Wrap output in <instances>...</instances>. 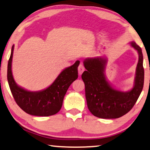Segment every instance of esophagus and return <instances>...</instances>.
Returning <instances> with one entry per match:
<instances>
[{
    "instance_id": "34e87169",
    "label": "esophagus",
    "mask_w": 150,
    "mask_h": 150,
    "mask_svg": "<svg viewBox=\"0 0 150 150\" xmlns=\"http://www.w3.org/2000/svg\"><path fill=\"white\" fill-rule=\"evenodd\" d=\"M84 71H85L84 66L82 64H80L79 67H78V72H79V74L81 75Z\"/></svg>"
}]
</instances>
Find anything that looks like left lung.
Returning a JSON list of instances; mask_svg holds the SVG:
<instances>
[{"label":"left lung","mask_w":150,"mask_h":150,"mask_svg":"<svg viewBox=\"0 0 150 150\" xmlns=\"http://www.w3.org/2000/svg\"><path fill=\"white\" fill-rule=\"evenodd\" d=\"M131 46L136 50L139 60L136 67L134 85L129 91H121L107 80L105 68L107 59L99 57L83 61L85 71L81 75L85 86V97L89 110L96 117L115 119L129 112L136 103L143 89L144 69L142 49L135 42Z\"/></svg>","instance_id":"left-lung-1"}]
</instances>
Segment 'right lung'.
<instances>
[{
    "label": "right lung",
    "mask_w": 150,
    "mask_h": 150,
    "mask_svg": "<svg viewBox=\"0 0 150 150\" xmlns=\"http://www.w3.org/2000/svg\"><path fill=\"white\" fill-rule=\"evenodd\" d=\"M14 45L11 49L7 68V79L9 87L16 103L28 114L35 116H50L58 113L63 105L68 88L77 79L78 66L80 61L76 62L62 71L54 82L47 89L39 91H27L16 83L12 73Z\"/></svg>",
    "instance_id": "add662e5"
}]
</instances>
